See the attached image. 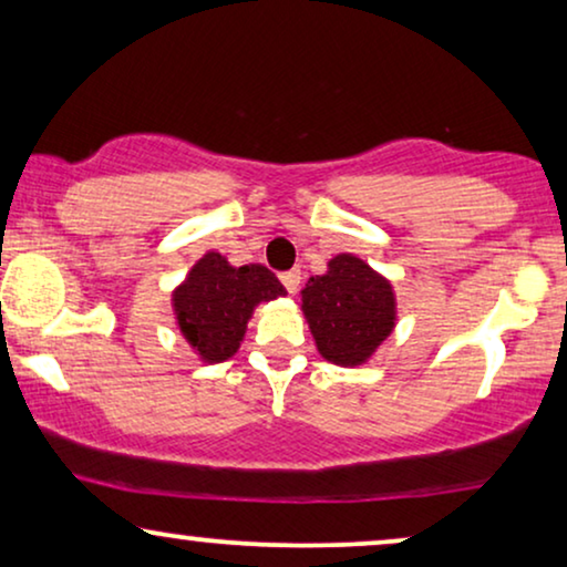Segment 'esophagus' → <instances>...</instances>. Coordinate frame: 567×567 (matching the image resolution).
I'll return each instance as SVG.
<instances>
[{"mask_svg": "<svg viewBox=\"0 0 567 567\" xmlns=\"http://www.w3.org/2000/svg\"><path fill=\"white\" fill-rule=\"evenodd\" d=\"M299 281H301L299 270H286V274H281V284L286 286V291H289V293H297Z\"/></svg>", "mask_w": 567, "mask_h": 567, "instance_id": "34e87169", "label": "esophagus"}]
</instances>
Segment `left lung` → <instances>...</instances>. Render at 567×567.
<instances>
[{
	"label": "left lung",
	"instance_id": "left-lung-1",
	"mask_svg": "<svg viewBox=\"0 0 567 567\" xmlns=\"http://www.w3.org/2000/svg\"><path fill=\"white\" fill-rule=\"evenodd\" d=\"M301 309L317 351L340 367H359L394 328L390 281L353 255H338L328 274L309 278Z\"/></svg>",
	"mask_w": 567,
	"mask_h": 567
}]
</instances>
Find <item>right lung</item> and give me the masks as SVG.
<instances>
[{"label": "right lung", "mask_w": 567, "mask_h": 567, "mask_svg": "<svg viewBox=\"0 0 567 567\" xmlns=\"http://www.w3.org/2000/svg\"><path fill=\"white\" fill-rule=\"evenodd\" d=\"M286 289L266 266H229L219 252H206L173 293L183 336L204 361H227L245 338L255 305L284 297Z\"/></svg>", "instance_id": "right-lung-1"}]
</instances>
